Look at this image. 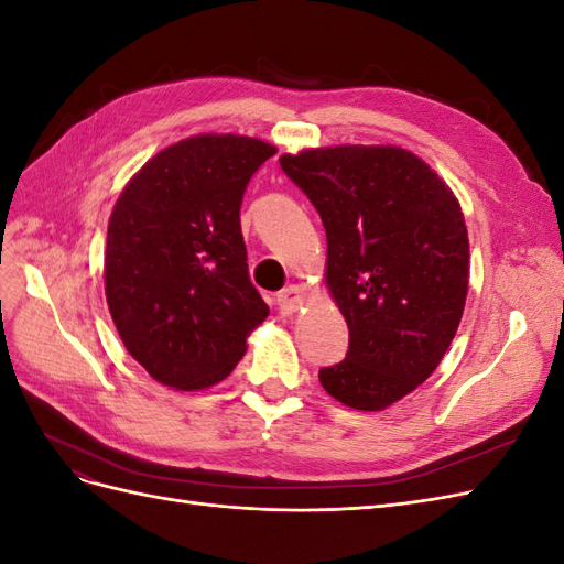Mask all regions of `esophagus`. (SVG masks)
<instances>
[{"label": "esophagus", "instance_id": "esophagus-1", "mask_svg": "<svg viewBox=\"0 0 564 564\" xmlns=\"http://www.w3.org/2000/svg\"><path fill=\"white\" fill-rule=\"evenodd\" d=\"M303 303H305V292H303V286H299V284H289L278 294V305H280L282 315L296 313Z\"/></svg>", "mask_w": 564, "mask_h": 564}]
</instances>
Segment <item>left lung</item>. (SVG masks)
Wrapping results in <instances>:
<instances>
[{"mask_svg": "<svg viewBox=\"0 0 564 564\" xmlns=\"http://www.w3.org/2000/svg\"><path fill=\"white\" fill-rule=\"evenodd\" d=\"M327 230L324 282L350 332L346 360L319 369L329 395L381 412L437 369L464 315L470 251L460 204L398 145L282 155Z\"/></svg>", "mask_w": 564, "mask_h": 564, "instance_id": "left-lung-1", "label": "left lung"}]
</instances>
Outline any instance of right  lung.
Here are the masks:
<instances>
[{
    "mask_svg": "<svg viewBox=\"0 0 564 564\" xmlns=\"http://www.w3.org/2000/svg\"><path fill=\"white\" fill-rule=\"evenodd\" d=\"M275 152L251 135H191L150 158L115 202L108 308L129 355L162 386L224 381L270 313L249 280L240 207Z\"/></svg>",
    "mask_w": 564,
    "mask_h": 564,
    "instance_id": "right-lung-1",
    "label": "right lung"
}]
</instances>
